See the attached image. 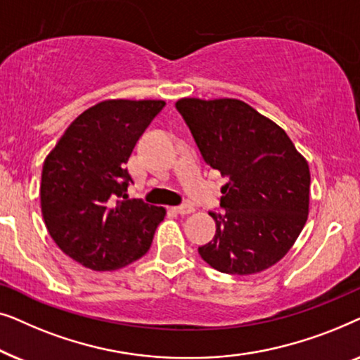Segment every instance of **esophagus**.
Listing matches in <instances>:
<instances>
[{"instance_id":"1","label":"esophagus","mask_w":360,"mask_h":360,"mask_svg":"<svg viewBox=\"0 0 360 360\" xmlns=\"http://www.w3.org/2000/svg\"><path fill=\"white\" fill-rule=\"evenodd\" d=\"M175 211H176V213H179V214L185 216V214H190V213H193L195 208H193V206H191V205H180V206H176Z\"/></svg>"}]
</instances>
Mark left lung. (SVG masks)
<instances>
[{"label": "left lung", "mask_w": 360, "mask_h": 360, "mask_svg": "<svg viewBox=\"0 0 360 360\" xmlns=\"http://www.w3.org/2000/svg\"><path fill=\"white\" fill-rule=\"evenodd\" d=\"M176 110L206 164L228 176L224 214L210 211L213 240L201 259L223 274L250 275L277 264L302 233L309 210V167L282 127L233 98H181Z\"/></svg>", "instance_id": "8db88e82"}]
</instances>
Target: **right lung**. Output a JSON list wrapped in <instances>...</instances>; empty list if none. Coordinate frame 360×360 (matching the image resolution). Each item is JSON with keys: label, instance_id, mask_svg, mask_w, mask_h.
<instances>
[{"label": "right lung", "instance_id": "1", "mask_svg": "<svg viewBox=\"0 0 360 360\" xmlns=\"http://www.w3.org/2000/svg\"><path fill=\"white\" fill-rule=\"evenodd\" d=\"M162 100H106L83 111L46 157L41 208L63 254L105 272L149 250L165 208L127 200L126 169L136 142L159 115Z\"/></svg>", "mask_w": 360, "mask_h": 360}]
</instances>
